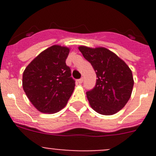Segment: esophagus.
I'll return each mask as SVG.
<instances>
[{
  "label": "esophagus",
  "mask_w": 156,
  "mask_h": 156,
  "mask_svg": "<svg viewBox=\"0 0 156 156\" xmlns=\"http://www.w3.org/2000/svg\"><path fill=\"white\" fill-rule=\"evenodd\" d=\"M77 81H78V83H79V84H81V83H83V78H81V79L78 80Z\"/></svg>",
  "instance_id": "esophagus-1"
}]
</instances>
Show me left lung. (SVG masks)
Returning <instances> with one entry per match:
<instances>
[{
  "mask_svg": "<svg viewBox=\"0 0 156 156\" xmlns=\"http://www.w3.org/2000/svg\"><path fill=\"white\" fill-rule=\"evenodd\" d=\"M78 48L97 75L95 87L87 92L90 107L101 115L115 114L126 105L131 96L133 87L131 69L107 48L86 46Z\"/></svg>",
  "mask_w": 156,
  "mask_h": 156,
  "instance_id": "1",
  "label": "left lung"
}]
</instances>
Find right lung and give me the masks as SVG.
<instances>
[{"mask_svg": "<svg viewBox=\"0 0 156 156\" xmlns=\"http://www.w3.org/2000/svg\"><path fill=\"white\" fill-rule=\"evenodd\" d=\"M69 51L67 47L53 45L40 53L23 72V90L41 112H59L73 92L75 81L66 64Z\"/></svg>", "mask_w": 156, "mask_h": 156, "instance_id": "right-lung-1", "label": "right lung"}]
</instances>
